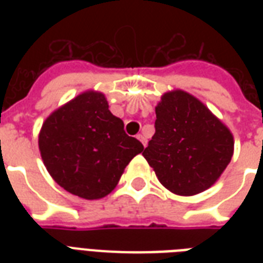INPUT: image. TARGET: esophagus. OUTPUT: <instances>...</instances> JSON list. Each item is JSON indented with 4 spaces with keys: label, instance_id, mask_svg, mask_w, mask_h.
<instances>
[{
    "label": "esophagus",
    "instance_id": "1",
    "mask_svg": "<svg viewBox=\"0 0 263 263\" xmlns=\"http://www.w3.org/2000/svg\"><path fill=\"white\" fill-rule=\"evenodd\" d=\"M136 138H138V139H139L140 142H142V144H143L144 147H146V144H147V140H146V138H144V136L142 135V134H139V135L136 136Z\"/></svg>",
    "mask_w": 263,
    "mask_h": 263
}]
</instances>
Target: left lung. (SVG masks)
I'll use <instances>...</instances> for the list:
<instances>
[{"label": "left lung", "instance_id": "left-lung-1", "mask_svg": "<svg viewBox=\"0 0 263 263\" xmlns=\"http://www.w3.org/2000/svg\"><path fill=\"white\" fill-rule=\"evenodd\" d=\"M156 134L142 153L161 184L177 195L208 190L233 154L228 128L188 92L162 95L156 107Z\"/></svg>", "mask_w": 263, "mask_h": 263}]
</instances>
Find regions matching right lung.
<instances>
[{
	"mask_svg": "<svg viewBox=\"0 0 263 263\" xmlns=\"http://www.w3.org/2000/svg\"><path fill=\"white\" fill-rule=\"evenodd\" d=\"M39 150L59 185L84 199H99L117 185L143 144L125 134L123 120L111 115L105 95L88 91L47 117Z\"/></svg>",
	"mask_w": 263,
	"mask_h": 263,
	"instance_id": "add662e5",
	"label": "right lung"
}]
</instances>
